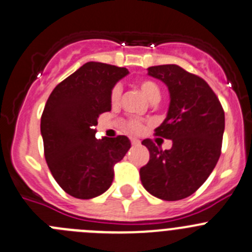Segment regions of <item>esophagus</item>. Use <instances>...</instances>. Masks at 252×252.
Listing matches in <instances>:
<instances>
[{
  "label": "esophagus",
  "mask_w": 252,
  "mask_h": 252,
  "mask_svg": "<svg viewBox=\"0 0 252 252\" xmlns=\"http://www.w3.org/2000/svg\"><path fill=\"white\" fill-rule=\"evenodd\" d=\"M131 143H132L133 146H138L141 142H140V140H137V138L133 137V138H131Z\"/></svg>",
  "instance_id": "34e87169"
}]
</instances>
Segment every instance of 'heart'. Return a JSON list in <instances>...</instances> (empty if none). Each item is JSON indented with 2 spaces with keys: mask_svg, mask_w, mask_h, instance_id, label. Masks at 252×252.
Segmentation results:
<instances>
[{
  "mask_svg": "<svg viewBox=\"0 0 252 252\" xmlns=\"http://www.w3.org/2000/svg\"><path fill=\"white\" fill-rule=\"evenodd\" d=\"M138 88H140L141 93L147 97L150 101L157 102L160 99V89L157 85V83H155L151 79H141L138 81ZM122 95V85L120 83L115 84L112 86L111 92H110V101L114 106H116L117 104L121 100ZM143 126H145V122L140 119H128L127 121L125 122V128L128 130L132 133H140L143 130Z\"/></svg>",
  "mask_w": 252,
  "mask_h": 252,
  "instance_id": "heart-1",
  "label": "heart"
}]
</instances>
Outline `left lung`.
I'll list each match as a JSON object with an SVG mask.
<instances>
[{
  "label": "left lung",
  "instance_id": "1",
  "mask_svg": "<svg viewBox=\"0 0 252 252\" xmlns=\"http://www.w3.org/2000/svg\"><path fill=\"white\" fill-rule=\"evenodd\" d=\"M148 75L168 86V115L155 135L172 140L162 150L150 138L142 145L150 160L140 169L142 186L159 199L181 200L191 195L208 179L221 153L225 115L219 99L200 76L176 64L148 68Z\"/></svg>",
  "mask_w": 252,
  "mask_h": 252
}]
</instances>
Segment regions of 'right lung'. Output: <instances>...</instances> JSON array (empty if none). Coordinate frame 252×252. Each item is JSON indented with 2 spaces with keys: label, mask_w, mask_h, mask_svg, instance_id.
Wrapping results in <instances>:
<instances>
[{
  "label": "right lung",
  "mask_w": 252,
  "mask_h": 252,
  "mask_svg": "<svg viewBox=\"0 0 252 252\" xmlns=\"http://www.w3.org/2000/svg\"><path fill=\"white\" fill-rule=\"evenodd\" d=\"M126 68L89 62L49 95L40 119L44 157L57 183L78 199L110 188L114 166L131 147L126 136L97 140V117L111 110L110 92Z\"/></svg>",
  "instance_id": "right-lung-1"
}]
</instances>
